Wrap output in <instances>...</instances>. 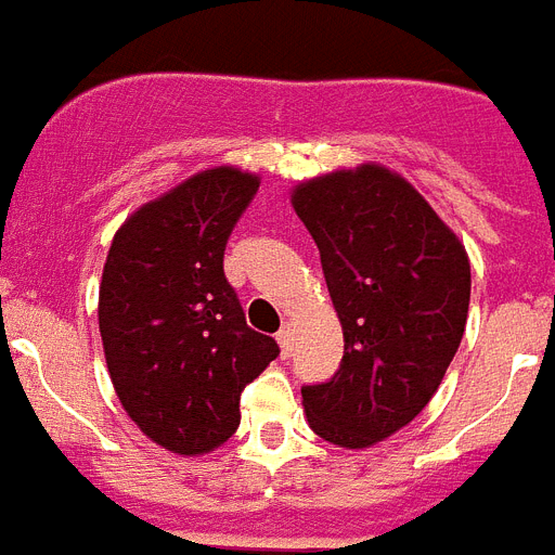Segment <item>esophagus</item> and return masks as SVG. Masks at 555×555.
Here are the masks:
<instances>
[{
  "label": "esophagus",
  "mask_w": 555,
  "mask_h": 555,
  "mask_svg": "<svg viewBox=\"0 0 555 555\" xmlns=\"http://www.w3.org/2000/svg\"><path fill=\"white\" fill-rule=\"evenodd\" d=\"M276 341H279V348H282V356H291V350H293L291 327H282V331L276 333Z\"/></svg>",
  "instance_id": "obj_1"
}]
</instances>
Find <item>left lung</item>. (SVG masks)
Returning <instances> with one entry per match:
<instances>
[{"instance_id": "left-lung-1", "label": "left lung", "mask_w": 555, "mask_h": 555, "mask_svg": "<svg viewBox=\"0 0 555 555\" xmlns=\"http://www.w3.org/2000/svg\"><path fill=\"white\" fill-rule=\"evenodd\" d=\"M293 210L322 256L345 356L301 387L308 425L362 450L425 410L465 336L470 262L425 196L393 170L359 165L296 184Z\"/></svg>"}]
</instances>
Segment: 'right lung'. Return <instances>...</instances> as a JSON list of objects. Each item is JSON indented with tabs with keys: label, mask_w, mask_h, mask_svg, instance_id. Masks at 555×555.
Masks as SVG:
<instances>
[{
	"label": "right lung",
	"mask_w": 555,
	"mask_h": 555,
	"mask_svg": "<svg viewBox=\"0 0 555 555\" xmlns=\"http://www.w3.org/2000/svg\"><path fill=\"white\" fill-rule=\"evenodd\" d=\"M259 176L210 168L125 219L99 285V333L121 408L147 439L202 456L238 427V396L279 356L247 327L224 245Z\"/></svg>",
	"instance_id": "obj_1"
}]
</instances>
